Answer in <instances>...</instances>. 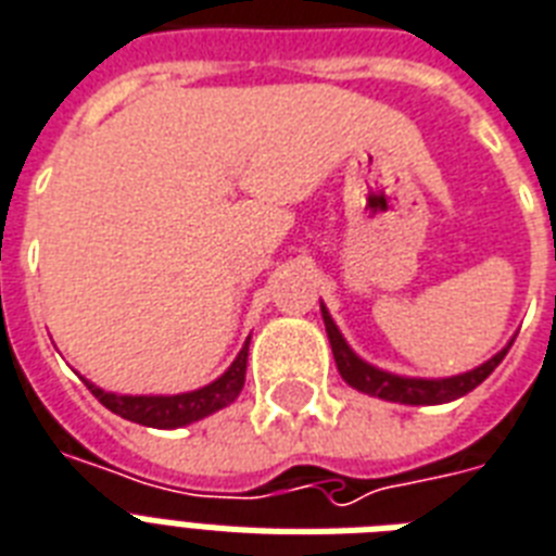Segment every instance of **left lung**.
<instances>
[{"label":"left lung","mask_w":556,"mask_h":556,"mask_svg":"<svg viewBox=\"0 0 556 556\" xmlns=\"http://www.w3.org/2000/svg\"><path fill=\"white\" fill-rule=\"evenodd\" d=\"M321 318L324 327H327V339H330L332 358H336V367H339L341 379L348 381L350 388L358 390V393H367V396L384 399V402H399V404H445L462 399L465 393H470L473 388H479L482 381L496 370V364L503 362L505 353L510 350L514 339L505 344L496 355H491L488 362H482L479 367L468 372H459V376H445V379H419V376H399V372L381 370L376 364L364 362L362 355H355V350L350 348L348 339L341 336V330L332 321L330 309L324 306L321 301Z\"/></svg>","instance_id":"obj_1"}]
</instances>
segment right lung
I'll return each mask as SVG.
<instances>
[{"instance_id": "add662e5", "label": "right lung", "mask_w": 556, "mask_h": 556, "mask_svg": "<svg viewBox=\"0 0 556 556\" xmlns=\"http://www.w3.org/2000/svg\"><path fill=\"white\" fill-rule=\"evenodd\" d=\"M247 358H250V339L243 341L241 353L235 355V362L215 381H208L198 390H189V393H175V396H119V393L97 388L91 381H86V384L100 399V404H105L111 413H117L123 419L146 425V428H186L192 421H201L212 413L224 410L226 404H232L241 396L243 381H247Z\"/></svg>"}]
</instances>
